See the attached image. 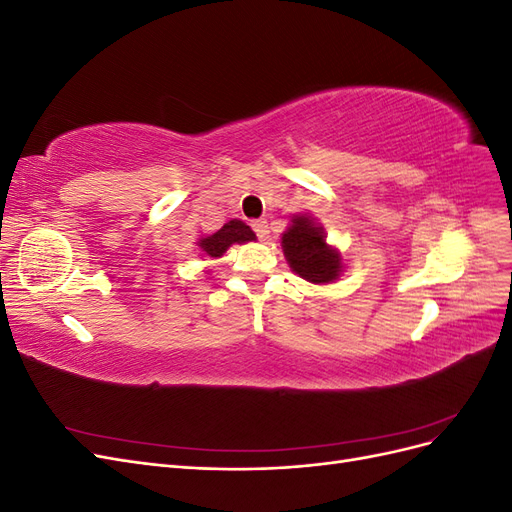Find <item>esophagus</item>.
I'll return each instance as SVG.
<instances>
[{"instance_id": "34e87169", "label": "esophagus", "mask_w": 512, "mask_h": 512, "mask_svg": "<svg viewBox=\"0 0 512 512\" xmlns=\"http://www.w3.org/2000/svg\"><path fill=\"white\" fill-rule=\"evenodd\" d=\"M252 230L256 232V237H258L260 241L267 239V235H269V226H267L265 220H254V222H252Z\"/></svg>"}]
</instances>
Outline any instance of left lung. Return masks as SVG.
Segmentation results:
<instances>
[{
  "label": "left lung",
  "instance_id": "left-lung-1",
  "mask_svg": "<svg viewBox=\"0 0 512 512\" xmlns=\"http://www.w3.org/2000/svg\"><path fill=\"white\" fill-rule=\"evenodd\" d=\"M282 247L292 271L307 282L329 284L337 280L339 271H342L339 254L331 250L324 241L322 228L307 215L292 220V226L282 237Z\"/></svg>",
  "mask_w": 512,
  "mask_h": 512
}]
</instances>
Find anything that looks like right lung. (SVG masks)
Returning a JSON list of instances; mask_svg holds the SVG:
<instances>
[{"label":"right lung","instance_id":"add662e5","mask_svg":"<svg viewBox=\"0 0 512 512\" xmlns=\"http://www.w3.org/2000/svg\"><path fill=\"white\" fill-rule=\"evenodd\" d=\"M254 239H256V235L250 226L243 224L241 220H230L228 224H224L218 232H215V235L200 239L198 245L207 256L220 258L232 243H245V241H254Z\"/></svg>","mask_w":512,"mask_h":512}]
</instances>
